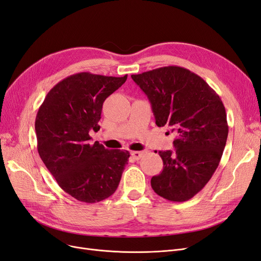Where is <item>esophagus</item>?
<instances>
[{
  "label": "esophagus",
  "mask_w": 261,
  "mask_h": 261,
  "mask_svg": "<svg viewBox=\"0 0 261 261\" xmlns=\"http://www.w3.org/2000/svg\"><path fill=\"white\" fill-rule=\"evenodd\" d=\"M130 154H132V156L135 160H139L141 158V155H142V152H140V151H132Z\"/></svg>",
  "instance_id": "obj_1"
}]
</instances>
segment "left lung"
Returning a JSON list of instances; mask_svg holds the SVG:
<instances>
[{"label": "left lung", "instance_id": "left-lung-1", "mask_svg": "<svg viewBox=\"0 0 261 261\" xmlns=\"http://www.w3.org/2000/svg\"><path fill=\"white\" fill-rule=\"evenodd\" d=\"M132 79L148 96L158 126L176 134L175 151H159L163 170L151 178V187L168 201L190 200L210 181L226 146L229 126L220 97L201 76L178 66Z\"/></svg>", "mask_w": 261, "mask_h": 261}]
</instances>
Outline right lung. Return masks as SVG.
<instances>
[{
	"instance_id": "1",
	"label": "right lung",
	"mask_w": 261,
	"mask_h": 261,
	"mask_svg": "<svg viewBox=\"0 0 261 261\" xmlns=\"http://www.w3.org/2000/svg\"><path fill=\"white\" fill-rule=\"evenodd\" d=\"M127 79L80 72L54 86L35 118L38 152L59 187L80 202L96 203L118 188L129 152L91 142L103 101Z\"/></svg>"
}]
</instances>
